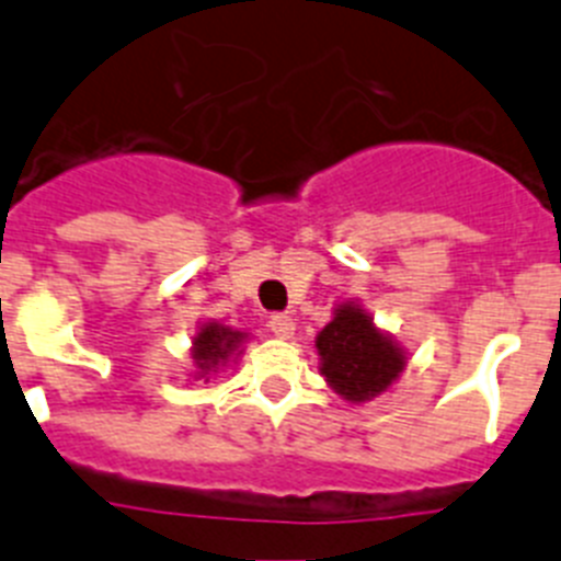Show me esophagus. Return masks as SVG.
Returning a JSON list of instances; mask_svg holds the SVG:
<instances>
[{"instance_id": "obj_1", "label": "esophagus", "mask_w": 561, "mask_h": 561, "mask_svg": "<svg viewBox=\"0 0 561 561\" xmlns=\"http://www.w3.org/2000/svg\"><path fill=\"white\" fill-rule=\"evenodd\" d=\"M270 331L275 336H280V340H289L291 334H295V320L286 314H275L270 317Z\"/></svg>"}]
</instances>
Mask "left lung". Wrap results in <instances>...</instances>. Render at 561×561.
I'll return each instance as SVG.
<instances>
[{
    "mask_svg": "<svg viewBox=\"0 0 561 561\" xmlns=\"http://www.w3.org/2000/svg\"><path fill=\"white\" fill-rule=\"evenodd\" d=\"M314 348L329 388L351 404L388 393L408 368V351L374 323L359 300L334 306L331 320L317 334Z\"/></svg>",
    "mask_w": 561,
    "mask_h": 561,
    "instance_id": "1",
    "label": "left lung"
}]
</instances>
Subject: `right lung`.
<instances>
[{
  "label": "right lung",
  "instance_id": "right-lung-1",
  "mask_svg": "<svg viewBox=\"0 0 561 561\" xmlns=\"http://www.w3.org/2000/svg\"><path fill=\"white\" fill-rule=\"evenodd\" d=\"M247 340H250L247 331H238L232 325L219 323V320H202L191 340L193 379L210 381L219 370L236 365L238 356L244 354Z\"/></svg>",
  "mask_w": 561,
  "mask_h": 561
}]
</instances>
